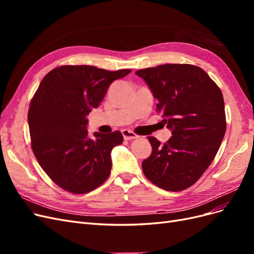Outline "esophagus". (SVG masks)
Returning <instances> with one entry per match:
<instances>
[{
  "label": "esophagus",
  "instance_id": "1",
  "mask_svg": "<svg viewBox=\"0 0 254 254\" xmlns=\"http://www.w3.org/2000/svg\"><path fill=\"white\" fill-rule=\"evenodd\" d=\"M122 133H123V136H124V139L127 140V141L134 140V139H137V137H139V135L135 134L133 131H131V130H128V129L122 130Z\"/></svg>",
  "mask_w": 254,
  "mask_h": 254
}]
</instances>
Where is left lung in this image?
I'll list each match as a JSON object with an SVG mask.
<instances>
[{
	"instance_id": "left-lung-1",
	"label": "left lung",
	"mask_w": 254,
	"mask_h": 254,
	"mask_svg": "<svg viewBox=\"0 0 254 254\" xmlns=\"http://www.w3.org/2000/svg\"><path fill=\"white\" fill-rule=\"evenodd\" d=\"M158 99L157 110L172 130L164 144L148 136L151 155L142 162L155 186L179 191L193 186L210 166L227 128L218 86L201 67L167 64L136 71Z\"/></svg>"
}]
</instances>
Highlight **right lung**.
I'll list each match as a JSON object with an SVG mask.
<instances>
[{
    "instance_id": "add662e5",
    "label": "right lung",
    "mask_w": 254,
    "mask_h": 254,
    "mask_svg": "<svg viewBox=\"0 0 254 254\" xmlns=\"http://www.w3.org/2000/svg\"><path fill=\"white\" fill-rule=\"evenodd\" d=\"M131 70L107 71L92 65H61L44 76L29 104L32 149L42 170L58 187L86 194L107 180L111 150L120 131L89 137L87 115L97 108L110 84Z\"/></svg>"
}]
</instances>
